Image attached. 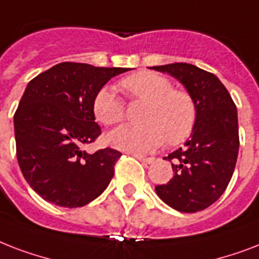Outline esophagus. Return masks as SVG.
<instances>
[{
	"label": "esophagus",
	"instance_id": "1",
	"mask_svg": "<svg viewBox=\"0 0 259 259\" xmlns=\"http://www.w3.org/2000/svg\"><path fill=\"white\" fill-rule=\"evenodd\" d=\"M136 159H139L140 162H143V163H146V165H150V163H152L154 162V158L152 157H142V155H135Z\"/></svg>",
	"mask_w": 259,
	"mask_h": 259
}]
</instances>
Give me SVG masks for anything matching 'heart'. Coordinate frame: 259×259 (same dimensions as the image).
Segmentation results:
<instances>
[{
    "instance_id": "1",
    "label": "heart",
    "mask_w": 259,
    "mask_h": 259,
    "mask_svg": "<svg viewBox=\"0 0 259 259\" xmlns=\"http://www.w3.org/2000/svg\"><path fill=\"white\" fill-rule=\"evenodd\" d=\"M128 97L146 104L138 127H120L108 136L113 147L134 154L155 150L167 140L178 144L193 132L197 121L194 98L186 90L174 89L169 78L154 71H139L120 81ZM94 117L105 125H116L125 117L121 98L109 88H101L93 100Z\"/></svg>"
}]
</instances>
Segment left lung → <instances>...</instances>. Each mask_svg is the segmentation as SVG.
Masks as SVG:
<instances>
[{"instance_id":"left-lung-1","label":"left lung","mask_w":259,"mask_h":259,"mask_svg":"<svg viewBox=\"0 0 259 259\" xmlns=\"http://www.w3.org/2000/svg\"><path fill=\"white\" fill-rule=\"evenodd\" d=\"M151 69L177 78L197 107L192 138L165 157L173 162V178L155 190L177 211H202L224 193L235 169L239 150L235 102L215 74L197 66L171 63Z\"/></svg>"}]
</instances>
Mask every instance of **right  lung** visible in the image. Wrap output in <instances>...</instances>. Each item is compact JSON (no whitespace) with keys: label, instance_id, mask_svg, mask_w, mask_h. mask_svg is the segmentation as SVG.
I'll list each match as a JSON object with an SVG mask.
<instances>
[{"label":"right lung","instance_id":"obj_1","mask_svg":"<svg viewBox=\"0 0 259 259\" xmlns=\"http://www.w3.org/2000/svg\"><path fill=\"white\" fill-rule=\"evenodd\" d=\"M127 70L62 62L28 83L15 113L16 154L24 178L46 201L78 208L109 185L121 152L82 147L101 135L94 96Z\"/></svg>","mask_w":259,"mask_h":259}]
</instances>
